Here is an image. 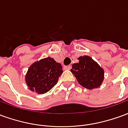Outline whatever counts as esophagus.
<instances>
[{
    "label": "esophagus",
    "mask_w": 128,
    "mask_h": 128,
    "mask_svg": "<svg viewBox=\"0 0 128 128\" xmlns=\"http://www.w3.org/2000/svg\"><path fill=\"white\" fill-rule=\"evenodd\" d=\"M71 68V66L70 65H68V66H64V69L65 70H70Z\"/></svg>",
    "instance_id": "obj_1"
}]
</instances>
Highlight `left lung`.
<instances>
[{
  "label": "left lung",
  "mask_w": 128,
  "mask_h": 128,
  "mask_svg": "<svg viewBox=\"0 0 128 128\" xmlns=\"http://www.w3.org/2000/svg\"><path fill=\"white\" fill-rule=\"evenodd\" d=\"M78 60L70 69L78 83L89 90L100 87L104 80V70L88 56H80Z\"/></svg>",
  "instance_id": "obj_1"
}]
</instances>
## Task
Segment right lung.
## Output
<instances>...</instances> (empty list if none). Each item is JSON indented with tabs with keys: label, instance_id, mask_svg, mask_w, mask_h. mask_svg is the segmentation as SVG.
Instances as JSON below:
<instances>
[{
	"label": "right lung",
	"instance_id": "obj_1",
	"mask_svg": "<svg viewBox=\"0 0 128 128\" xmlns=\"http://www.w3.org/2000/svg\"><path fill=\"white\" fill-rule=\"evenodd\" d=\"M62 66L50 57L35 62L25 75L26 86L32 92L44 94L49 91L62 74Z\"/></svg>",
	"mask_w": 128,
	"mask_h": 128
}]
</instances>
